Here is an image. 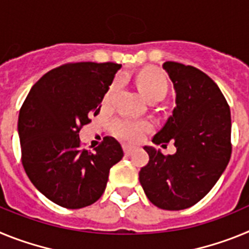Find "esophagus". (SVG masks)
<instances>
[{
    "instance_id": "obj_1",
    "label": "esophagus",
    "mask_w": 249,
    "mask_h": 249,
    "mask_svg": "<svg viewBox=\"0 0 249 249\" xmlns=\"http://www.w3.org/2000/svg\"><path fill=\"white\" fill-rule=\"evenodd\" d=\"M123 151H124V155L129 156V155H132V152L135 151V147L127 146V144H124V146H123Z\"/></svg>"
}]
</instances>
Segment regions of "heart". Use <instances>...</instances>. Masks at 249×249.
I'll return each instance as SVG.
<instances>
[{"label": "heart", "mask_w": 249, "mask_h": 249, "mask_svg": "<svg viewBox=\"0 0 249 249\" xmlns=\"http://www.w3.org/2000/svg\"><path fill=\"white\" fill-rule=\"evenodd\" d=\"M118 82L111 86V89L106 94L105 102L107 103L112 93L117 89ZM137 87L144 97L152 101H160L164 97L168 91V83L166 77L157 70H144L137 76ZM151 123L144 120H135L128 116H120L114 118L111 123V131L114 136L128 142H137L142 136L151 129Z\"/></svg>", "instance_id": "heart-1"}]
</instances>
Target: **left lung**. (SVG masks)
<instances>
[{"label":"left lung","instance_id":"obj_1","mask_svg":"<svg viewBox=\"0 0 249 249\" xmlns=\"http://www.w3.org/2000/svg\"><path fill=\"white\" fill-rule=\"evenodd\" d=\"M176 91V107L152 138L156 144L172 140L175 155L144 146L149 160L140 171L147 198L158 208L192 207L212 190L230 162L231 111L218 86L193 66L163 63Z\"/></svg>","mask_w":249,"mask_h":249}]
</instances>
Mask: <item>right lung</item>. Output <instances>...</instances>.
<instances>
[{
	"label": "right lung",
	"instance_id": "1",
	"mask_svg": "<svg viewBox=\"0 0 249 249\" xmlns=\"http://www.w3.org/2000/svg\"><path fill=\"white\" fill-rule=\"evenodd\" d=\"M118 63H66L43 74L19 109L22 164L50 201L70 210L94 203L105 192L109 169L123 157L113 137L93 151L81 148L80 133L100 113Z\"/></svg>",
	"mask_w": 249,
	"mask_h": 249
}]
</instances>
